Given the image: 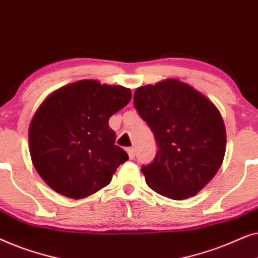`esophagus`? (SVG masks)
<instances>
[{
    "mask_svg": "<svg viewBox=\"0 0 258 258\" xmlns=\"http://www.w3.org/2000/svg\"><path fill=\"white\" fill-rule=\"evenodd\" d=\"M126 153H128L130 160H133V158L135 157V149H134V148H128V149H126Z\"/></svg>",
    "mask_w": 258,
    "mask_h": 258,
    "instance_id": "obj_1",
    "label": "esophagus"
}]
</instances>
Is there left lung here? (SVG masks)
Wrapping results in <instances>:
<instances>
[{
  "label": "left lung",
  "instance_id": "left-lung-1",
  "mask_svg": "<svg viewBox=\"0 0 258 258\" xmlns=\"http://www.w3.org/2000/svg\"><path fill=\"white\" fill-rule=\"evenodd\" d=\"M134 105L158 149L154 161L141 168L148 186L171 200L196 195L223 162L227 136L220 111L174 79L136 89Z\"/></svg>",
  "mask_w": 258,
  "mask_h": 258
}]
</instances>
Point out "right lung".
I'll return each mask as SVG.
<instances>
[{
  "label": "right lung",
  "mask_w": 258,
  "mask_h": 258,
  "mask_svg": "<svg viewBox=\"0 0 258 258\" xmlns=\"http://www.w3.org/2000/svg\"><path fill=\"white\" fill-rule=\"evenodd\" d=\"M132 91L84 80L51 94L29 126L33 164L56 192L84 199L104 188L128 154L116 146L109 118L129 103Z\"/></svg>",
  "instance_id": "right-lung-1"
}]
</instances>
